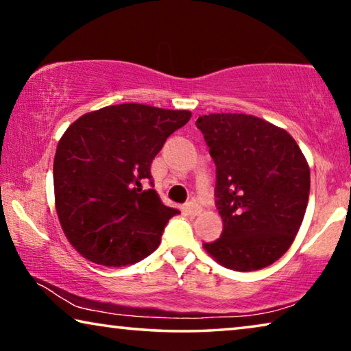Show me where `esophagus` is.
<instances>
[{
  "mask_svg": "<svg viewBox=\"0 0 351 351\" xmlns=\"http://www.w3.org/2000/svg\"><path fill=\"white\" fill-rule=\"evenodd\" d=\"M186 209H187V213L191 214V215H198L199 213H202V206H199L198 203H195V202H189L187 204H186Z\"/></svg>",
  "mask_w": 351,
  "mask_h": 351,
  "instance_id": "1",
  "label": "esophagus"
}]
</instances>
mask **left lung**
<instances>
[{"instance_id":"1","label":"left lung","mask_w":351,"mask_h":351,"mask_svg":"<svg viewBox=\"0 0 351 351\" xmlns=\"http://www.w3.org/2000/svg\"><path fill=\"white\" fill-rule=\"evenodd\" d=\"M215 164V206L223 220L217 241L203 243L220 265L253 271L292 245L309 198L311 175L287 131L245 114L198 117Z\"/></svg>"}]
</instances>
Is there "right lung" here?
<instances>
[{
  "label": "right lung",
  "mask_w": 351,
  "mask_h": 351,
  "mask_svg": "<svg viewBox=\"0 0 351 351\" xmlns=\"http://www.w3.org/2000/svg\"><path fill=\"white\" fill-rule=\"evenodd\" d=\"M189 110L147 104L106 106L77 119L58 143L53 165L56 210L76 252L108 267L136 264L159 247L180 210L154 189L152 162Z\"/></svg>",
  "instance_id": "right-lung-1"
}]
</instances>
